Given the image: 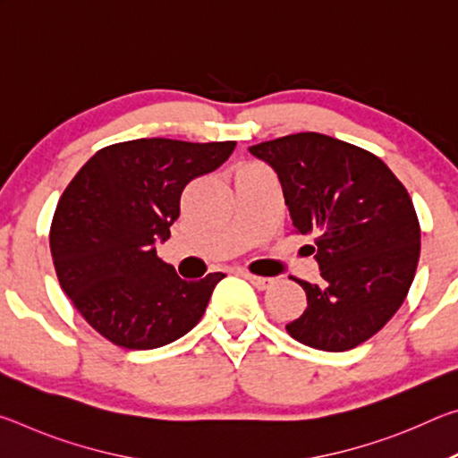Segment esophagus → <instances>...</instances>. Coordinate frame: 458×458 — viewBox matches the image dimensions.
<instances>
[{
  "label": "esophagus",
  "mask_w": 458,
  "mask_h": 458,
  "mask_svg": "<svg viewBox=\"0 0 458 458\" xmlns=\"http://www.w3.org/2000/svg\"><path fill=\"white\" fill-rule=\"evenodd\" d=\"M244 276L248 278V281H250L252 286H257L259 291H267L275 284L273 278H268V276H257V275H250V273H246Z\"/></svg>",
  "instance_id": "34e87169"
}]
</instances>
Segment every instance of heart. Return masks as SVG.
Wrapping results in <instances>:
<instances>
[{
	"label": "heart",
	"instance_id": "heart-1",
	"mask_svg": "<svg viewBox=\"0 0 458 458\" xmlns=\"http://www.w3.org/2000/svg\"><path fill=\"white\" fill-rule=\"evenodd\" d=\"M246 165H254V164H246Z\"/></svg>",
	"mask_w": 458,
	"mask_h": 458
}]
</instances>
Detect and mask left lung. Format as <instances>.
I'll list each match as a JSON object with an SVG mask.
<instances>
[{"mask_svg":"<svg viewBox=\"0 0 458 458\" xmlns=\"http://www.w3.org/2000/svg\"><path fill=\"white\" fill-rule=\"evenodd\" d=\"M248 149L276 172L293 230L315 236L309 250L323 281L294 278L307 309L286 331L315 350H353L392 319L414 281L420 224L410 193L374 153L313 131Z\"/></svg>","mask_w":458,"mask_h":458,"instance_id":"8db88e82","label":"left lung"}]
</instances>
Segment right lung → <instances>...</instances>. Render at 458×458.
Segmentation results:
<instances>
[{
	"label": "right lung",
	"instance_id": "1",
	"mask_svg": "<svg viewBox=\"0 0 458 458\" xmlns=\"http://www.w3.org/2000/svg\"><path fill=\"white\" fill-rule=\"evenodd\" d=\"M236 141L133 139L103 147L66 185L50 226L62 291L98 335L155 350L198 325L222 273L183 281L157 257L191 180L220 167Z\"/></svg>",
	"mask_w": 458,
	"mask_h": 458
}]
</instances>
